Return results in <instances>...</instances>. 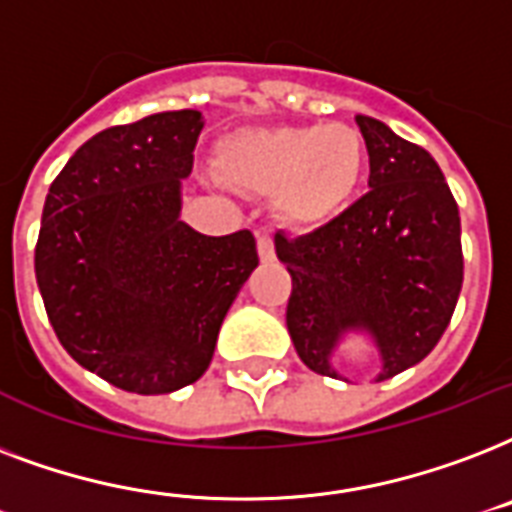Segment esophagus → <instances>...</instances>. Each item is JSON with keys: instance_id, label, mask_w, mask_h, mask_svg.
Listing matches in <instances>:
<instances>
[{"instance_id": "esophagus-1", "label": "esophagus", "mask_w": 512, "mask_h": 512, "mask_svg": "<svg viewBox=\"0 0 512 512\" xmlns=\"http://www.w3.org/2000/svg\"><path fill=\"white\" fill-rule=\"evenodd\" d=\"M256 245H259V259L264 261V264H272V261H275V240H272V232H269V229L259 232Z\"/></svg>"}]
</instances>
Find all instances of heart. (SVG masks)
Returning <instances> with one entry per match:
<instances>
[{"mask_svg": "<svg viewBox=\"0 0 512 512\" xmlns=\"http://www.w3.org/2000/svg\"><path fill=\"white\" fill-rule=\"evenodd\" d=\"M368 173L363 133L344 122L240 130L219 149V176L248 194H275L280 216L315 229L358 200Z\"/></svg>", "mask_w": 512, "mask_h": 512, "instance_id": "obj_1", "label": "heart"}]
</instances>
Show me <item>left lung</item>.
I'll list each match as a JSON object with an SVG mask.
<instances>
[{"instance_id":"8db88e82","label":"left lung","mask_w":512,"mask_h":512,"mask_svg":"<svg viewBox=\"0 0 512 512\" xmlns=\"http://www.w3.org/2000/svg\"><path fill=\"white\" fill-rule=\"evenodd\" d=\"M368 144V189L310 235L277 232L291 275L285 323L304 366L339 376L331 352L347 331H368L382 379L417 366L441 342L462 291L459 208L438 162L384 122L358 117Z\"/></svg>"}]
</instances>
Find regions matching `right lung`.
Instances as JSON below:
<instances>
[{"instance_id": "right-lung-1", "label": "right lung", "mask_w": 512, "mask_h": 512, "mask_svg": "<svg viewBox=\"0 0 512 512\" xmlns=\"http://www.w3.org/2000/svg\"><path fill=\"white\" fill-rule=\"evenodd\" d=\"M202 117L162 112L95 133L47 192L34 272L58 342L120 390L165 395L211 366L219 328L253 269L248 229L186 227Z\"/></svg>"}]
</instances>
